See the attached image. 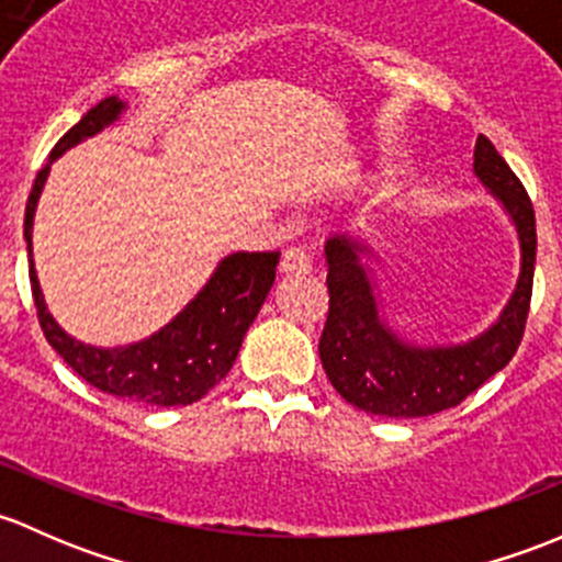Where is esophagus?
I'll return each mask as SVG.
<instances>
[{
    "label": "esophagus",
    "instance_id": "esophagus-1",
    "mask_svg": "<svg viewBox=\"0 0 562 562\" xmlns=\"http://www.w3.org/2000/svg\"><path fill=\"white\" fill-rule=\"evenodd\" d=\"M311 265H314V259H311L308 251H303V248H286L281 257V273L305 276L311 270Z\"/></svg>",
    "mask_w": 562,
    "mask_h": 562
}]
</instances>
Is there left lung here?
Returning a JSON list of instances; mask_svg holds the SVG:
<instances>
[{"label":"left lung","instance_id":"1","mask_svg":"<svg viewBox=\"0 0 562 562\" xmlns=\"http://www.w3.org/2000/svg\"><path fill=\"white\" fill-rule=\"evenodd\" d=\"M473 176L512 218L519 240V276L501 316L465 344L416 346L384 322L375 297L370 243L333 235L324 243L329 314L319 357L329 384L368 414L430 416L460 406L490 375L508 366L528 322L536 265V216L512 167L484 135L473 146Z\"/></svg>","mask_w":562,"mask_h":562}]
</instances>
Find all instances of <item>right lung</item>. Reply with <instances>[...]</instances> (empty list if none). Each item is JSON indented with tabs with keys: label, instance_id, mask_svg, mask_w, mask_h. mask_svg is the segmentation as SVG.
<instances>
[{
	"label": "right lung",
	"instance_id": "right-lung-1",
	"mask_svg": "<svg viewBox=\"0 0 562 562\" xmlns=\"http://www.w3.org/2000/svg\"><path fill=\"white\" fill-rule=\"evenodd\" d=\"M126 102L119 97L97 102L72 130L56 143L48 165L34 178L32 194L23 216V240L29 251V281H32L37 319L45 338L56 355L91 386L108 395L126 397L143 406H189L205 397L233 368L238 357L243 335L257 319L265 297L276 281L279 251H235L224 257L205 281V286L172 316L161 329L148 338L126 346L83 344L59 327L45 305L37 270L32 259V227L37 200L48 181L50 165L86 137L100 135L102 130L121 119Z\"/></svg>",
	"mask_w": 562,
	"mask_h": 562
}]
</instances>
